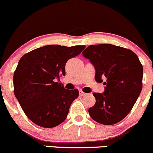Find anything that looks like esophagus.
Masks as SVG:
<instances>
[{
  "label": "esophagus",
  "instance_id": "1",
  "mask_svg": "<svg viewBox=\"0 0 153 153\" xmlns=\"http://www.w3.org/2000/svg\"><path fill=\"white\" fill-rule=\"evenodd\" d=\"M79 93L80 96H82V97H84V96H85V95H87V94L85 93V92H83L82 91H81V90H80L79 91Z\"/></svg>",
  "mask_w": 153,
  "mask_h": 153
}]
</instances>
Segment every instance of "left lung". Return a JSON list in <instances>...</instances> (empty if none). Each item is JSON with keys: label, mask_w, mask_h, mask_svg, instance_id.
Masks as SVG:
<instances>
[{"label": "left lung", "mask_w": 153, "mask_h": 153, "mask_svg": "<svg viewBox=\"0 0 153 153\" xmlns=\"http://www.w3.org/2000/svg\"><path fill=\"white\" fill-rule=\"evenodd\" d=\"M82 54L94 66L96 82L105 80L106 85L103 94H93L96 102L89 114L101 124H115L127 116L141 92L143 66L131 50L109 44L90 45Z\"/></svg>", "instance_id": "obj_1"}]
</instances>
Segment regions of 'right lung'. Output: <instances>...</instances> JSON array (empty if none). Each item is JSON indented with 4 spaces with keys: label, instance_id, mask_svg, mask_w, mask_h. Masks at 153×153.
<instances>
[{
    "label": "right lung",
    "instance_id": "right-lung-1",
    "mask_svg": "<svg viewBox=\"0 0 153 153\" xmlns=\"http://www.w3.org/2000/svg\"><path fill=\"white\" fill-rule=\"evenodd\" d=\"M85 48L46 45L27 53L19 60L13 76L14 94L35 124L53 128L66 119L79 91L65 89L56 80L65 75L68 60L78 56Z\"/></svg>",
    "mask_w": 153,
    "mask_h": 153
}]
</instances>
